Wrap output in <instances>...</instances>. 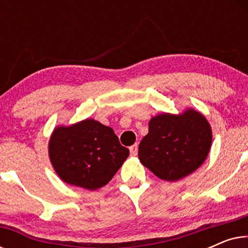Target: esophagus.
<instances>
[{
	"label": "esophagus",
	"mask_w": 248,
	"mask_h": 248,
	"mask_svg": "<svg viewBox=\"0 0 248 248\" xmlns=\"http://www.w3.org/2000/svg\"><path fill=\"white\" fill-rule=\"evenodd\" d=\"M130 152L132 155H138V144H133L132 147H130Z\"/></svg>",
	"instance_id": "obj_1"
}]
</instances>
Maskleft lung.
I'll return each instance as SVG.
<instances>
[{
  "label": "left lung",
  "mask_w": 248,
  "mask_h": 248,
  "mask_svg": "<svg viewBox=\"0 0 248 248\" xmlns=\"http://www.w3.org/2000/svg\"><path fill=\"white\" fill-rule=\"evenodd\" d=\"M211 144L208 120L186 108L182 114L162 113L151 118L148 134L139 145V159L157 177L176 182L201 167Z\"/></svg>",
  "instance_id": "8db88e82"
}]
</instances>
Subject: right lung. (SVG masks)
Returning <instances> with one entry per match:
<instances>
[{
	"label": "right lung",
	"instance_id": "add662e5",
	"mask_svg": "<svg viewBox=\"0 0 248 248\" xmlns=\"http://www.w3.org/2000/svg\"><path fill=\"white\" fill-rule=\"evenodd\" d=\"M130 155L109 126L93 118L54 128L48 155L66 184L94 191L109 183Z\"/></svg>",
	"mask_w": 248,
	"mask_h": 248
}]
</instances>
